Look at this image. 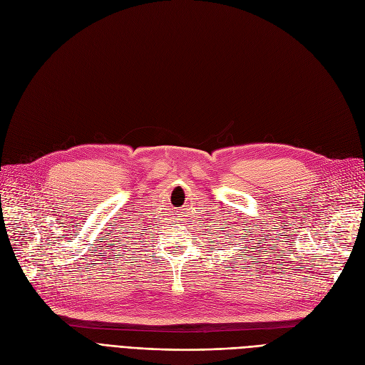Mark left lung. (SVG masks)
I'll return each mask as SVG.
<instances>
[{
	"mask_svg": "<svg viewBox=\"0 0 365 365\" xmlns=\"http://www.w3.org/2000/svg\"><path fill=\"white\" fill-rule=\"evenodd\" d=\"M226 237H227V235H226ZM233 245H235V244H233Z\"/></svg>",
	"mask_w": 365,
	"mask_h": 365,
	"instance_id": "left-lung-1",
	"label": "left lung"
}]
</instances>
